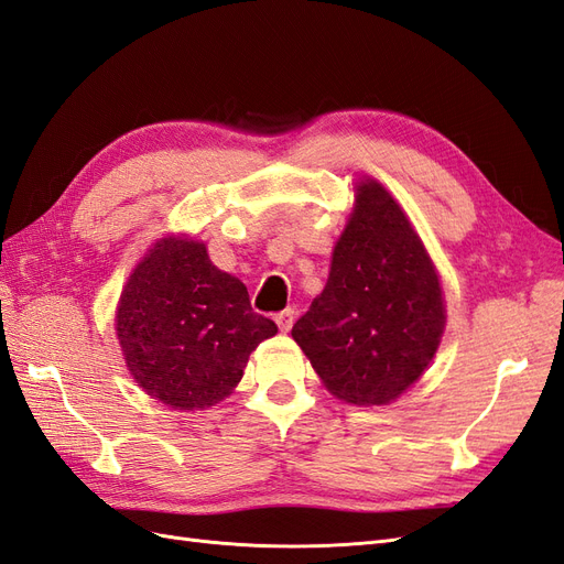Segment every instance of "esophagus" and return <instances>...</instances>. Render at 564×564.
Here are the masks:
<instances>
[{"mask_svg":"<svg viewBox=\"0 0 564 564\" xmlns=\"http://www.w3.org/2000/svg\"><path fill=\"white\" fill-rule=\"evenodd\" d=\"M275 322H278V327H280V332H289L292 329V324H294V311L292 308H286V311H282V313H278L275 315Z\"/></svg>","mask_w":564,"mask_h":564,"instance_id":"obj_1","label":"esophagus"}]
</instances>
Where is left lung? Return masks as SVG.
Masks as SVG:
<instances>
[{
  "instance_id": "8db88e82",
  "label": "left lung",
  "mask_w": 564,
  "mask_h": 564,
  "mask_svg": "<svg viewBox=\"0 0 564 564\" xmlns=\"http://www.w3.org/2000/svg\"><path fill=\"white\" fill-rule=\"evenodd\" d=\"M329 280L292 329L336 398L386 404L429 367L445 327L433 263L379 183L357 187Z\"/></svg>"
}]
</instances>
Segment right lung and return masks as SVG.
Segmentation results:
<instances>
[{
	"mask_svg": "<svg viewBox=\"0 0 564 564\" xmlns=\"http://www.w3.org/2000/svg\"><path fill=\"white\" fill-rule=\"evenodd\" d=\"M278 324L253 313L247 286L207 247L166 237L133 270L117 311L124 360L148 395L204 409L240 383L251 350Z\"/></svg>",
	"mask_w": 564,
	"mask_h": 564,
	"instance_id": "right-lung-1",
	"label": "right lung"
}]
</instances>
